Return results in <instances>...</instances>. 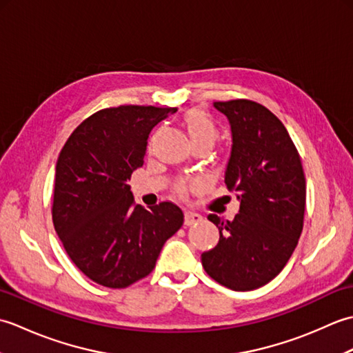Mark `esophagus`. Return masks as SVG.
Segmentation results:
<instances>
[{"label": "esophagus", "instance_id": "34e87169", "mask_svg": "<svg viewBox=\"0 0 353 353\" xmlns=\"http://www.w3.org/2000/svg\"><path fill=\"white\" fill-rule=\"evenodd\" d=\"M201 219H203V216H201L200 214L186 211L185 212V226H191V224H196V223L201 221Z\"/></svg>", "mask_w": 353, "mask_h": 353}]
</instances>
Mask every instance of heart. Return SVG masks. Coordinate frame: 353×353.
Here are the masks:
<instances>
[{
    "label": "heart",
    "mask_w": 353,
    "mask_h": 353,
    "mask_svg": "<svg viewBox=\"0 0 353 353\" xmlns=\"http://www.w3.org/2000/svg\"><path fill=\"white\" fill-rule=\"evenodd\" d=\"M183 125L190 134L192 144L203 142V144L212 145L216 137H219V129H216L214 119L201 109H191L186 112L183 117ZM177 191L181 194L186 191L185 182L177 185Z\"/></svg>",
    "instance_id": "b5f03b06"
}]
</instances>
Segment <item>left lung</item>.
Returning <instances> with one entry per match:
<instances>
[{
    "instance_id": "8db88e82",
    "label": "left lung",
    "mask_w": 353,
    "mask_h": 353,
    "mask_svg": "<svg viewBox=\"0 0 353 353\" xmlns=\"http://www.w3.org/2000/svg\"><path fill=\"white\" fill-rule=\"evenodd\" d=\"M232 130L224 183L236 192L239 214L223 220L209 214L220 230L201 264L214 281L235 291L256 290L282 272L303 229L305 174L281 119L250 100L215 101Z\"/></svg>"
}]
</instances>
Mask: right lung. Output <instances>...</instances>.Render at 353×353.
<instances>
[{
  "instance_id": "add662e5",
  "label": "right lung",
  "mask_w": 353,
  "mask_h": 353,
  "mask_svg": "<svg viewBox=\"0 0 353 353\" xmlns=\"http://www.w3.org/2000/svg\"><path fill=\"white\" fill-rule=\"evenodd\" d=\"M176 108L118 106L95 112L65 142L56 163L52 223L89 279L125 288L153 272L165 241L182 228L171 201L134 205L132 172L142 167L153 127Z\"/></svg>"
}]
</instances>
